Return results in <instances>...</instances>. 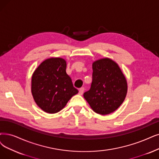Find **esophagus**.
I'll return each instance as SVG.
<instances>
[{"instance_id": "1", "label": "esophagus", "mask_w": 159, "mask_h": 159, "mask_svg": "<svg viewBox=\"0 0 159 159\" xmlns=\"http://www.w3.org/2000/svg\"><path fill=\"white\" fill-rule=\"evenodd\" d=\"M84 92V87H81L79 89V94L82 95Z\"/></svg>"}]
</instances>
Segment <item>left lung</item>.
<instances>
[{"instance_id": "obj_1", "label": "left lung", "mask_w": 159, "mask_h": 159, "mask_svg": "<svg viewBox=\"0 0 159 159\" xmlns=\"http://www.w3.org/2000/svg\"><path fill=\"white\" fill-rule=\"evenodd\" d=\"M93 81L84 97L93 110L107 115L122 104L127 93V82L117 63L109 58L93 63Z\"/></svg>"}]
</instances>
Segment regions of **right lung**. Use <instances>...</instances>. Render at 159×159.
Instances as JSON below:
<instances>
[{
  "label": "right lung",
  "mask_w": 159,
  "mask_h": 159,
  "mask_svg": "<svg viewBox=\"0 0 159 159\" xmlns=\"http://www.w3.org/2000/svg\"><path fill=\"white\" fill-rule=\"evenodd\" d=\"M66 62L59 57L49 58L39 66L31 80V92L36 104L46 113H55L64 108L78 93L66 72Z\"/></svg>",
  "instance_id": "1"
}]
</instances>
